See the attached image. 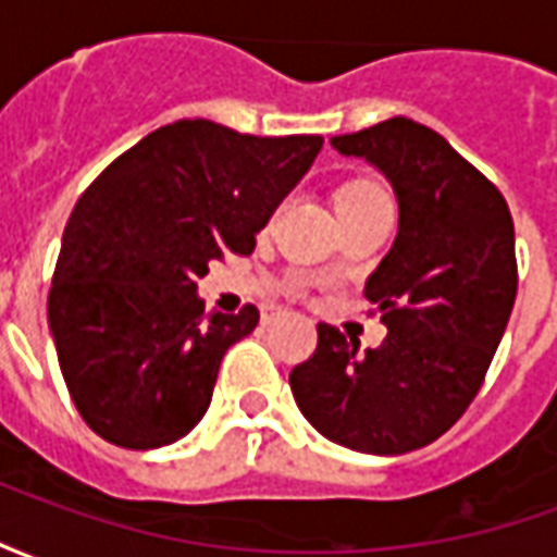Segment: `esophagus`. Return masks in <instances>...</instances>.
Returning <instances> with one entry per match:
<instances>
[{"mask_svg":"<svg viewBox=\"0 0 557 557\" xmlns=\"http://www.w3.org/2000/svg\"><path fill=\"white\" fill-rule=\"evenodd\" d=\"M277 310H271V313H262V322H265V325H271V322H274V319H277Z\"/></svg>","mask_w":557,"mask_h":557,"instance_id":"1","label":"esophagus"}]
</instances>
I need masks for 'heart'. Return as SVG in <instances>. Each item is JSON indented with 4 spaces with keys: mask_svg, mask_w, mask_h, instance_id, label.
<instances>
[{
    "mask_svg": "<svg viewBox=\"0 0 557 557\" xmlns=\"http://www.w3.org/2000/svg\"><path fill=\"white\" fill-rule=\"evenodd\" d=\"M373 199H387L385 190L375 182H349L337 194V208L339 206H358V202H373Z\"/></svg>",
    "mask_w": 557,
    "mask_h": 557,
    "instance_id": "1",
    "label": "heart"
}]
</instances>
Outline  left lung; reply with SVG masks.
I'll use <instances>...</instances> for the list:
<instances>
[{
    "mask_svg": "<svg viewBox=\"0 0 557 557\" xmlns=\"http://www.w3.org/2000/svg\"><path fill=\"white\" fill-rule=\"evenodd\" d=\"M394 187L399 230L367 280L387 327L379 349L319 325L289 375L298 409L327 442L373 456L426 447L478 397L516 301L513 218L498 187L406 115L331 137Z\"/></svg>",
    "mask_w": 557,
    "mask_h": 557,
    "instance_id": "left-lung-1",
    "label": "left lung"
}]
</instances>
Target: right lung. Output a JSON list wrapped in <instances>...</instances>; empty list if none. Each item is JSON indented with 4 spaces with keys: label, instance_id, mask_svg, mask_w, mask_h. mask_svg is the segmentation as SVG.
<instances>
[{
    "label": "right lung",
    "instance_id": "obj_1",
    "mask_svg": "<svg viewBox=\"0 0 557 557\" xmlns=\"http://www.w3.org/2000/svg\"><path fill=\"white\" fill-rule=\"evenodd\" d=\"M322 137H250L208 119L158 127L115 158L71 211L47 319L74 406L127 450L184 438L206 414L223 355L259 310L206 313L196 280L295 190Z\"/></svg>",
    "mask_w": 557,
    "mask_h": 557
}]
</instances>
